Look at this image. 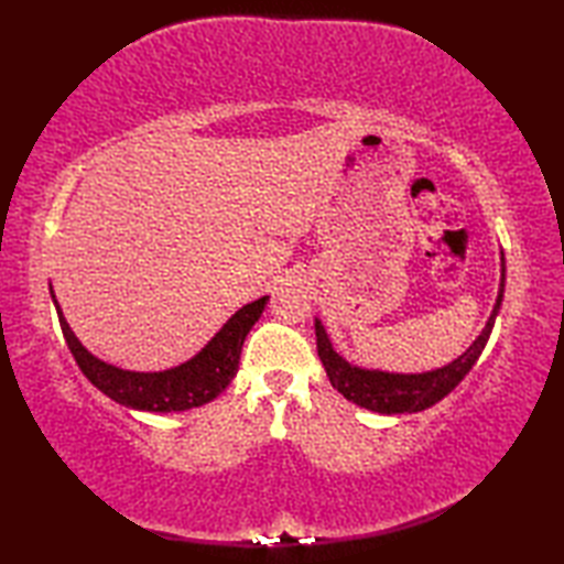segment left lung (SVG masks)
<instances>
[{"label":"left lung","instance_id":"left-lung-1","mask_svg":"<svg viewBox=\"0 0 564 564\" xmlns=\"http://www.w3.org/2000/svg\"><path fill=\"white\" fill-rule=\"evenodd\" d=\"M505 254H501V283H499V295L492 315H489L487 325L480 337H477L470 349L460 354L455 361L448 366L429 370V373H382V370H366L351 366L346 358H341L337 351L332 349V341L327 337L322 322L315 319V337H317V356L322 366L327 370V378L334 390H339L346 400L366 406L370 412L380 414H404V412H422L426 406L436 404L438 400L446 398V394L458 386V382L470 373L477 358H480L482 349L487 346L489 334H492L497 313L501 307V297H505Z\"/></svg>","mask_w":564,"mask_h":564}]
</instances>
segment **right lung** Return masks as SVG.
Listing matches in <instances>:
<instances>
[{
  "instance_id": "right-lung-1",
  "label": "right lung",
  "mask_w": 564,
  "mask_h": 564,
  "mask_svg": "<svg viewBox=\"0 0 564 564\" xmlns=\"http://www.w3.org/2000/svg\"><path fill=\"white\" fill-rule=\"evenodd\" d=\"M267 301L269 295H263L259 301L237 310L225 322L223 329L206 344V349H200L191 361L170 370H160V373H135V370H123L111 364H104L97 356H91L84 349L75 337V332L69 329L67 319L63 317V310H59L53 295L59 327H63L65 341L72 356H75L77 366L82 368V373L89 378L91 386H97L104 394H109L113 402L142 412H184L191 410V406H200L218 398L237 376L242 344L249 329L261 317Z\"/></svg>"
}]
</instances>
